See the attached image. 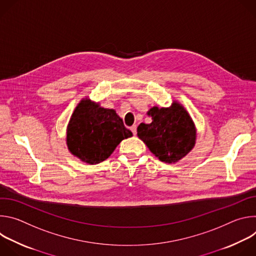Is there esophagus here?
I'll return each instance as SVG.
<instances>
[{
  "label": "esophagus",
  "instance_id": "1",
  "mask_svg": "<svg viewBox=\"0 0 256 256\" xmlns=\"http://www.w3.org/2000/svg\"><path fill=\"white\" fill-rule=\"evenodd\" d=\"M130 130H132V134L136 136V124L132 126H130Z\"/></svg>",
  "mask_w": 256,
  "mask_h": 256
}]
</instances>
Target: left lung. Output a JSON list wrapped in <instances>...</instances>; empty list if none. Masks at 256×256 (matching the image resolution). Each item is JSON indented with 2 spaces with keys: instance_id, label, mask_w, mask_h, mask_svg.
Masks as SVG:
<instances>
[{
  "instance_id": "8db88e82",
  "label": "left lung",
  "mask_w": 256,
  "mask_h": 256,
  "mask_svg": "<svg viewBox=\"0 0 256 256\" xmlns=\"http://www.w3.org/2000/svg\"><path fill=\"white\" fill-rule=\"evenodd\" d=\"M152 122L140 124L138 136L162 162L175 163L186 156L194 147L196 130L180 103L173 101L170 107H152L147 112Z\"/></svg>"
}]
</instances>
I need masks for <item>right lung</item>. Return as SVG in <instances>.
<instances>
[{"instance_id":"right-lung-1","label":"right lung","mask_w":256,"mask_h":256,"mask_svg":"<svg viewBox=\"0 0 256 256\" xmlns=\"http://www.w3.org/2000/svg\"><path fill=\"white\" fill-rule=\"evenodd\" d=\"M132 136L114 109L103 108L85 98L68 122L66 144L68 151L81 161L98 164L110 156L122 140Z\"/></svg>"}]
</instances>
